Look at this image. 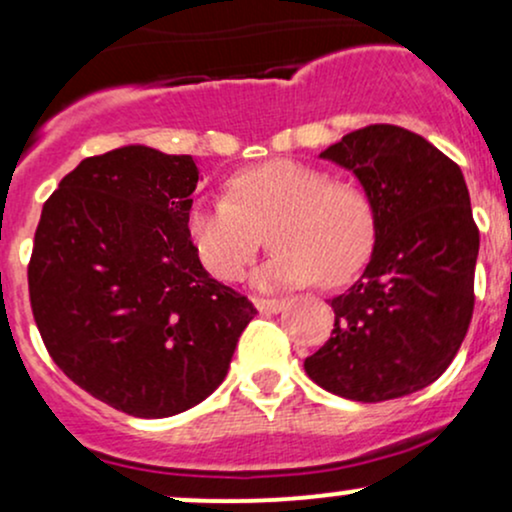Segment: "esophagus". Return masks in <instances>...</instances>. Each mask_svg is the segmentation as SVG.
<instances>
[{"label": "esophagus", "instance_id": "obj_1", "mask_svg": "<svg viewBox=\"0 0 512 512\" xmlns=\"http://www.w3.org/2000/svg\"><path fill=\"white\" fill-rule=\"evenodd\" d=\"M255 305L262 313H281L286 308V301L284 298H257Z\"/></svg>", "mask_w": 512, "mask_h": 512}]
</instances>
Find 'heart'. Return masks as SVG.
Listing matches in <instances>:
<instances>
[{
  "mask_svg": "<svg viewBox=\"0 0 512 512\" xmlns=\"http://www.w3.org/2000/svg\"><path fill=\"white\" fill-rule=\"evenodd\" d=\"M231 195L192 199L187 233L216 279L236 281L255 260L262 228L272 226L274 255L255 274L260 289L349 281L373 252L378 216L363 187L289 158L243 168Z\"/></svg>",
  "mask_w": 512,
  "mask_h": 512,
  "instance_id": "heart-1",
  "label": "heart"
}]
</instances>
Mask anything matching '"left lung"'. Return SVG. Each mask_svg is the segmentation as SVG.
I'll list each match as a JSON object with an SVG mask.
<instances>
[{
  "mask_svg": "<svg viewBox=\"0 0 512 512\" xmlns=\"http://www.w3.org/2000/svg\"><path fill=\"white\" fill-rule=\"evenodd\" d=\"M320 158L356 175L378 233L361 279L330 301L332 337L305 373L354 402L411 395L445 373L472 322L479 228L467 182L443 151L395 125L356 129Z\"/></svg>",
  "mask_w": 512,
  "mask_h": 512,
  "instance_id": "obj_1",
  "label": "left lung"
}]
</instances>
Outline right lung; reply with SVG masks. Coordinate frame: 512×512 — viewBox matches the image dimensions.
Returning a JSON list of instances; mask_svg holds the SVG:
<instances>
[{
	"instance_id": "add662e5",
	"label": "right lung",
	"mask_w": 512,
	"mask_h": 512,
	"mask_svg": "<svg viewBox=\"0 0 512 512\" xmlns=\"http://www.w3.org/2000/svg\"><path fill=\"white\" fill-rule=\"evenodd\" d=\"M192 156L134 144L64 175L40 214L28 293L52 361L139 419L180 414L226 378L255 305L199 262Z\"/></svg>"
}]
</instances>
